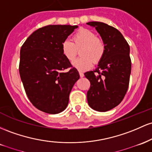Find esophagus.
I'll return each instance as SVG.
<instances>
[{"label":"esophagus","instance_id":"1","mask_svg":"<svg viewBox=\"0 0 152 152\" xmlns=\"http://www.w3.org/2000/svg\"><path fill=\"white\" fill-rule=\"evenodd\" d=\"M79 74H80V77H84V73L82 72H80Z\"/></svg>","mask_w":152,"mask_h":152}]
</instances>
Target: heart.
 <instances>
[{"mask_svg":"<svg viewBox=\"0 0 152 152\" xmlns=\"http://www.w3.org/2000/svg\"><path fill=\"white\" fill-rule=\"evenodd\" d=\"M72 42L65 40L62 42V52L69 62L74 60L80 50V58L75 59L72 65L80 72L88 70L93 63L98 64L105 55L106 47L101 38L97 37L96 34L88 28H80L73 35Z\"/></svg>","mask_w":152,"mask_h":152,"instance_id":"obj_1","label":"heart"}]
</instances>
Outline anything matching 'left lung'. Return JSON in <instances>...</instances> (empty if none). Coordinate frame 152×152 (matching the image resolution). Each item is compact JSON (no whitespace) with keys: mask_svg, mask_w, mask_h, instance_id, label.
Masks as SVG:
<instances>
[{"mask_svg":"<svg viewBox=\"0 0 152 152\" xmlns=\"http://www.w3.org/2000/svg\"><path fill=\"white\" fill-rule=\"evenodd\" d=\"M105 42V55L93 71L85 73L90 82L87 93L88 104L92 108L105 112L122 101L129 88L131 70L130 47L120 31L103 22L91 21Z\"/></svg>","mask_w":152,"mask_h":152,"instance_id":"1","label":"left lung"}]
</instances>
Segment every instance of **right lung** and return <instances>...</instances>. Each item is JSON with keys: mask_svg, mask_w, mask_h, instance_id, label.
I'll list each match as a JSON object with an SVG mask.
<instances>
[{"mask_svg": "<svg viewBox=\"0 0 152 152\" xmlns=\"http://www.w3.org/2000/svg\"><path fill=\"white\" fill-rule=\"evenodd\" d=\"M77 26L48 25L31 34L20 51L19 74L27 97L44 113L67 108L80 75L62 52V44Z\"/></svg>", "mask_w": 152, "mask_h": 152, "instance_id": "1", "label": "right lung"}]
</instances>
